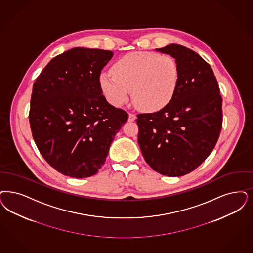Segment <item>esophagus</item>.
<instances>
[{
    "instance_id": "obj_1",
    "label": "esophagus",
    "mask_w": 253,
    "mask_h": 253,
    "mask_svg": "<svg viewBox=\"0 0 253 253\" xmlns=\"http://www.w3.org/2000/svg\"><path fill=\"white\" fill-rule=\"evenodd\" d=\"M136 120V116L134 114L129 113V119L128 121L129 122H134Z\"/></svg>"
}]
</instances>
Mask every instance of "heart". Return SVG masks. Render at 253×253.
Here are the masks:
<instances>
[{"label": "heart", "mask_w": 253, "mask_h": 253, "mask_svg": "<svg viewBox=\"0 0 253 253\" xmlns=\"http://www.w3.org/2000/svg\"><path fill=\"white\" fill-rule=\"evenodd\" d=\"M111 71L99 77V85L108 102L121 106L128 101L131 89L134 105L147 112L166 107L174 98L180 79L174 59L149 51L124 55Z\"/></svg>", "instance_id": "heart-1"}]
</instances>
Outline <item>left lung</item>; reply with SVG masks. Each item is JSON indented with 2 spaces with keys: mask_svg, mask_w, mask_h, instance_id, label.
Returning a JSON list of instances; mask_svg holds the SVG:
<instances>
[{
  "mask_svg": "<svg viewBox=\"0 0 253 253\" xmlns=\"http://www.w3.org/2000/svg\"><path fill=\"white\" fill-rule=\"evenodd\" d=\"M156 50L174 58L180 79L166 107L137 115L138 144L154 171L181 176L196 169L215 148L222 126V98L213 70L199 54L177 44Z\"/></svg>",
  "mask_w": 253,
  "mask_h": 253,
  "instance_id": "obj_1",
  "label": "left lung"
}]
</instances>
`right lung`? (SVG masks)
Instances as JSON below:
<instances>
[{
    "label": "right lung",
    "mask_w": 253,
    "mask_h": 253,
    "mask_svg": "<svg viewBox=\"0 0 253 253\" xmlns=\"http://www.w3.org/2000/svg\"><path fill=\"white\" fill-rule=\"evenodd\" d=\"M112 57L109 50L72 48L53 58L34 83L33 137L44 160L64 175L95 174L128 120L124 110L108 104L99 85Z\"/></svg>",
    "instance_id": "add662e5"
}]
</instances>
